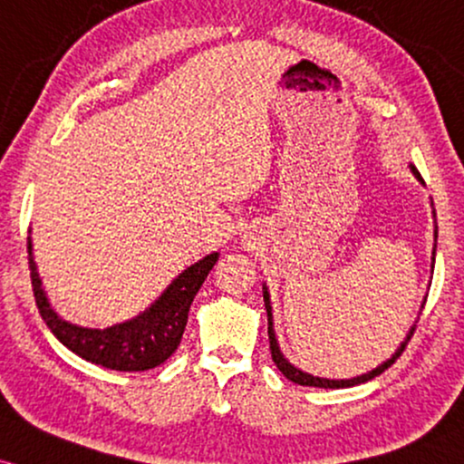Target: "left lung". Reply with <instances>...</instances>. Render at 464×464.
<instances>
[{"instance_id":"8db88e82","label":"left lung","mask_w":464,"mask_h":464,"mask_svg":"<svg viewBox=\"0 0 464 464\" xmlns=\"http://www.w3.org/2000/svg\"><path fill=\"white\" fill-rule=\"evenodd\" d=\"M412 172H415L417 177H420V172H417L415 169H412ZM421 179V177H420ZM437 237V236H434ZM434 250H437V246H434ZM434 259V256H432ZM264 300H266V309H267V339H270V353H272V361H275V365L281 370L283 376L287 378V381H292L295 384H303V387H320V389H343V387H354V384H361V382H367L372 381V378L381 376V373L387 370V367H392L395 361L400 359V354L404 353V348L409 345L412 333H415V326L411 328V333L406 334V339L401 342V345L398 350H395V354L392 356L389 361H384L382 365H378L376 370H372L370 373H362V376H356V378H350V381H328V378H317V376H311V373H304L300 370H295V367L289 362L285 356L281 354V350H278V343H276V337H275V328H272V314H270V294H267V289L264 292Z\"/></svg>"}]
</instances>
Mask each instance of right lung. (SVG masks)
<instances>
[{
	"label": "right lung",
	"instance_id": "add662e5",
	"mask_svg": "<svg viewBox=\"0 0 464 464\" xmlns=\"http://www.w3.org/2000/svg\"><path fill=\"white\" fill-rule=\"evenodd\" d=\"M27 255H30L27 261H30L32 292H34L38 314L49 326V331L71 353L94 362V365L116 372L153 370L175 353L179 343H181L183 331H186L194 295L198 294L200 285H203L211 267L218 261V253L208 255L198 264L189 266L186 272H181L170 283V287L161 294L158 303L150 304V309L138 315L136 320L99 331V328L75 326V324L64 322L63 317L55 314L41 287L36 264L32 259L30 242H27Z\"/></svg>",
	"mask_w": 464,
	"mask_h": 464
}]
</instances>
